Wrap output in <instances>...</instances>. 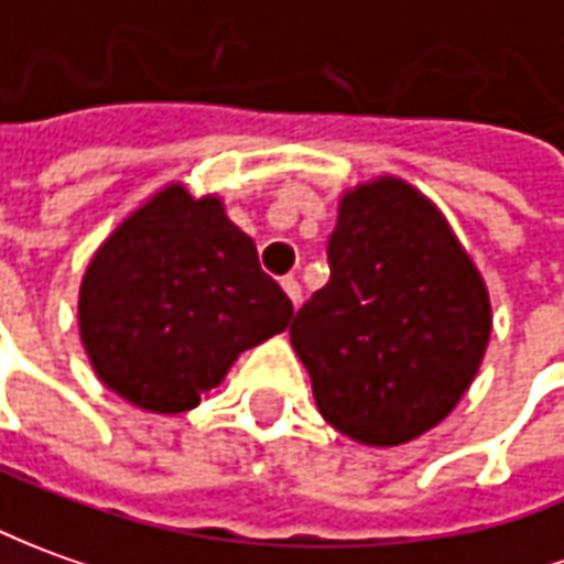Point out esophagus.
I'll return each instance as SVG.
<instances>
[{
    "mask_svg": "<svg viewBox=\"0 0 564 564\" xmlns=\"http://www.w3.org/2000/svg\"><path fill=\"white\" fill-rule=\"evenodd\" d=\"M282 289H285V294H289L291 304L294 306L301 304V282H297L294 275H285V279H282Z\"/></svg>",
    "mask_w": 564,
    "mask_h": 564,
    "instance_id": "obj_1",
    "label": "esophagus"
}]
</instances>
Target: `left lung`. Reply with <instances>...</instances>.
Here are the masks:
<instances>
[{
  "instance_id": "obj_1",
  "label": "left lung",
  "mask_w": 564,
  "mask_h": 564,
  "mask_svg": "<svg viewBox=\"0 0 564 564\" xmlns=\"http://www.w3.org/2000/svg\"><path fill=\"white\" fill-rule=\"evenodd\" d=\"M332 279L291 325L325 421L395 448L464 399L491 337L479 267L430 196L395 174L349 186L328 239Z\"/></svg>"
}]
</instances>
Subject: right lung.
Masks as SVG:
<instances>
[{
    "mask_svg": "<svg viewBox=\"0 0 564 564\" xmlns=\"http://www.w3.org/2000/svg\"><path fill=\"white\" fill-rule=\"evenodd\" d=\"M79 340L97 380L150 414L208 399L294 306L217 193L171 181L97 245L79 282Z\"/></svg>",
    "mask_w": 564,
    "mask_h": 564,
    "instance_id": "1",
    "label": "right lung"
}]
</instances>
